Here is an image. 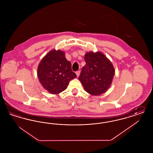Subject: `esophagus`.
<instances>
[{
    "label": "esophagus",
    "mask_w": 153,
    "mask_h": 153,
    "mask_svg": "<svg viewBox=\"0 0 153 153\" xmlns=\"http://www.w3.org/2000/svg\"><path fill=\"white\" fill-rule=\"evenodd\" d=\"M76 75H77V77H78L79 76V75H80V71H77L76 72Z\"/></svg>",
    "instance_id": "obj_1"
}]
</instances>
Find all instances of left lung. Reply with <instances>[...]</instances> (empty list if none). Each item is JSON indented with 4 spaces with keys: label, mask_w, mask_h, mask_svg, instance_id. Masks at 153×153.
Wrapping results in <instances>:
<instances>
[{
    "label": "left lung",
    "mask_w": 153,
    "mask_h": 153,
    "mask_svg": "<svg viewBox=\"0 0 153 153\" xmlns=\"http://www.w3.org/2000/svg\"><path fill=\"white\" fill-rule=\"evenodd\" d=\"M84 59L86 64L79 77L84 89L92 95L104 94L110 87L115 74L112 63L98 51L86 53Z\"/></svg>",
    "instance_id": "1"
}]
</instances>
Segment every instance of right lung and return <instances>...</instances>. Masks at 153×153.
<instances>
[{
  "instance_id": "add662e5",
  "label": "right lung",
  "mask_w": 153,
  "mask_h": 153,
  "mask_svg": "<svg viewBox=\"0 0 153 153\" xmlns=\"http://www.w3.org/2000/svg\"><path fill=\"white\" fill-rule=\"evenodd\" d=\"M37 75L43 87L51 94L64 91L69 81L77 77L64 52L56 50L49 52L42 58L38 67Z\"/></svg>"
}]
</instances>
